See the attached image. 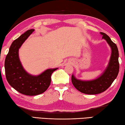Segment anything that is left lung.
Returning a JSON list of instances; mask_svg holds the SVG:
<instances>
[{
  "label": "left lung",
  "instance_id": "obj_1",
  "mask_svg": "<svg viewBox=\"0 0 125 125\" xmlns=\"http://www.w3.org/2000/svg\"><path fill=\"white\" fill-rule=\"evenodd\" d=\"M111 49V54L107 67L103 73L97 78L90 80H81L77 79L73 74L71 81L73 85L81 93L95 95L106 90L117 77L119 72L118 56L119 53L116 45L112 42L109 36L104 32H100Z\"/></svg>",
  "mask_w": 125,
  "mask_h": 125
}]
</instances>
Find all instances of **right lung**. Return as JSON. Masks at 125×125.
Masks as SVG:
<instances>
[{
  "mask_svg": "<svg viewBox=\"0 0 125 125\" xmlns=\"http://www.w3.org/2000/svg\"><path fill=\"white\" fill-rule=\"evenodd\" d=\"M34 29L28 30L12 42L5 60L6 78L9 85L16 91L28 96L44 93L50 86L52 73L58 68L48 69L38 75L29 73L20 62L19 50Z\"/></svg>",
  "mask_w": 125,
  "mask_h": 125,
  "instance_id": "add662e5",
  "label": "right lung"
}]
</instances>
